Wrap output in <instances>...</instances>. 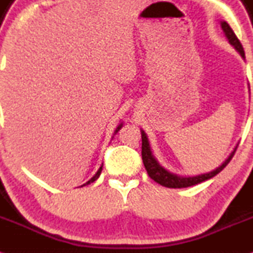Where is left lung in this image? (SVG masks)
Instances as JSON below:
<instances>
[{
    "label": "left lung",
    "mask_w": 253,
    "mask_h": 253,
    "mask_svg": "<svg viewBox=\"0 0 253 253\" xmlns=\"http://www.w3.org/2000/svg\"><path fill=\"white\" fill-rule=\"evenodd\" d=\"M220 26L224 31L225 37L227 38L228 42H230L232 46L239 52V54L242 55V58L245 59V53L244 49H243L242 43L238 40V38L236 37L234 32L232 31L230 25L226 22V21H220ZM142 133V160H143V165L145 169H147V173L149 176L153 179L155 182L160 183L161 186L168 187V188H186V187H191L194 185H198V183L204 182V181L212 179L213 176H215L216 174H219L220 171L228 165V162L232 160V157L236 153V149L238 148V145H236L232 153L228 155V157L225 160L224 162L221 163V166H219L218 168L214 169V170L210 171V173H205L197 175V176H180V175L173 174L170 171H168L167 169H165L157 162V160L154 157L153 153L150 150L149 141H148L147 135L143 130H141Z\"/></svg>",
    "instance_id": "left-lung-1"
}]
</instances>
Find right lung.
Instances as JSON below:
<instances>
[{
  "instance_id": "1",
  "label": "right lung",
  "mask_w": 253,
  "mask_h": 253,
  "mask_svg": "<svg viewBox=\"0 0 253 253\" xmlns=\"http://www.w3.org/2000/svg\"><path fill=\"white\" fill-rule=\"evenodd\" d=\"M122 126H123V123H121L120 124V126H118L117 127H116V130H115V135H116V133H117L118 131H120V129H121V127H122ZM102 169H103V165L102 166H100V167H99V169H98V171H97V173L96 174H94L93 175V176H92L91 177V179L90 180H88L87 181V182H86V183H84V185H83V186H86V185H90V183H92V182H94V181H96L97 179H98V177H99V175H100V173H102ZM82 186V187H83Z\"/></svg>"
}]
</instances>
